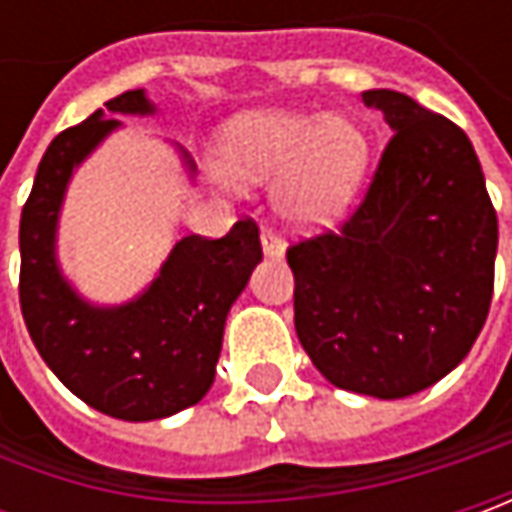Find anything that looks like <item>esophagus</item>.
I'll return each mask as SVG.
<instances>
[{"label":"esophagus","instance_id":"1","mask_svg":"<svg viewBox=\"0 0 512 512\" xmlns=\"http://www.w3.org/2000/svg\"><path fill=\"white\" fill-rule=\"evenodd\" d=\"M262 250H265V256H270V259H282L285 256V242L270 227H262Z\"/></svg>","mask_w":512,"mask_h":512}]
</instances>
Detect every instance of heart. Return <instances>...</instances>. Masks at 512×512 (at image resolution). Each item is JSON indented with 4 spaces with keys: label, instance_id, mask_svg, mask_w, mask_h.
<instances>
[{
    "label": "heart",
    "instance_id": "obj_1",
    "mask_svg": "<svg viewBox=\"0 0 512 512\" xmlns=\"http://www.w3.org/2000/svg\"><path fill=\"white\" fill-rule=\"evenodd\" d=\"M370 159L364 130L344 116L253 110L230 119L216 142L219 176L239 187L276 183V207L293 225L339 219Z\"/></svg>",
    "mask_w": 512,
    "mask_h": 512
}]
</instances>
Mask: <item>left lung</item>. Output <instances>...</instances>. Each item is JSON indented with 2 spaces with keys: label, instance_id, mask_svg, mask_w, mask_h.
<instances>
[{
  "label": "left lung",
  "instance_id": "8db88e82",
  "mask_svg": "<svg viewBox=\"0 0 512 512\" xmlns=\"http://www.w3.org/2000/svg\"><path fill=\"white\" fill-rule=\"evenodd\" d=\"M393 130L362 205L287 247L293 322L327 382L404 399L444 379L493 299L496 210L459 125L396 90H364Z\"/></svg>",
  "mask_w": 512,
  "mask_h": 512
}]
</instances>
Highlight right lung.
Instances as JSON below:
<instances>
[{"instance_id": "add662e5", "label": "right lung", "mask_w": 512, "mask_h": 512, "mask_svg": "<svg viewBox=\"0 0 512 512\" xmlns=\"http://www.w3.org/2000/svg\"><path fill=\"white\" fill-rule=\"evenodd\" d=\"M45 150L19 222V305L39 356L73 396L93 410L153 422L202 402L222 353L230 305L262 262L259 227L242 219L222 239L185 236L159 276L125 305H90L56 262V227L73 168L122 122L150 116L145 90L105 102ZM187 170L193 162L182 150Z\"/></svg>"}]
</instances>
